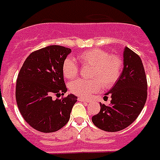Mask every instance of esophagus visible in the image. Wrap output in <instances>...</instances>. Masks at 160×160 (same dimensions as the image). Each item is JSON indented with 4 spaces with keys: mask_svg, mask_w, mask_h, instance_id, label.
I'll return each mask as SVG.
<instances>
[{
    "mask_svg": "<svg viewBox=\"0 0 160 160\" xmlns=\"http://www.w3.org/2000/svg\"><path fill=\"white\" fill-rule=\"evenodd\" d=\"M78 101L80 102H89V100H87V99H84V98H78Z\"/></svg>",
    "mask_w": 160,
    "mask_h": 160,
    "instance_id": "34e87169",
    "label": "esophagus"
}]
</instances>
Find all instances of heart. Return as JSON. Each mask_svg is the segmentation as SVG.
I'll return each instance as SVG.
<instances>
[{
  "label": "heart",
  "instance_id": "heart-1",
  "mask_svg": "<svg viewBox=\"0 0 160 160\" xmlns=\"http://www.w3.org/2000/svg\"><path fill=\"white\" fill-rule=\"evenodd\" d=\"M78 58L83 66L92 65L91 80H77L69 84L72 93L80 98H88L100 91L102 86L109 89L115 85L121 74L123 61L118 55H109L102 49H89L79 54ZM62 74L67 79H74L79 74V66L74 59L67 58L62 62Z\"/></svg>",
  "mask_w": 160,
  "mask_h": 160
}]
</instances>
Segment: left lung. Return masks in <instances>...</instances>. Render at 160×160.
I'll list each match as a JSON object with an SVG mask.
<instances>
[{"label": "left lung", "instance_id": "1", "mask_svg": "<svg viewBox=\"0 0 160 160\" xmlns=\"http://www.w3.org/2000/svg\"><path fill=\"white\" fill-rule=\"evenodd\" d=\"M110 94L109 105L100 103V112L92 117L93 124L102 131H121L137 119L148 97V82L142 59L137 53L125 47L124 69Z\"/></svg>", "mask_w": 160, "mask_h": 160}]
</instances>
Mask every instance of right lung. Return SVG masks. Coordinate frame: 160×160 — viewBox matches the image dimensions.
<instances>
[{
    "instance_id": "right-lung-1",
    "label": "right lung",
    "mask_w": 160,
    "mask_h": 160,
    "mask_svg": "<svg viewBox=\"0 0 160 160\" xmlns=\"http://www.w3.org/2000/svg\"><path fill=\"white\" fill-rule=\"evenodd\" d=\"M71 49L49 46L30 53L20 68L16 83V101L20 113L36 131L49 133L68 123L77 102L73 94L53 100L67 92L62 62Z\"/></svg>"
}]
</instances>
